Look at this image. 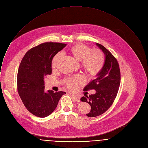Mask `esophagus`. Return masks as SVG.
Returning a JSON list of instances; mask_svg holds the SVG:
<instances>
[{"instance_id": "obj_1", "label": "esophagus", "mask_w": 148, "mask_h": 148, "mask_svg": "<svg viewBox=\"0 0 148 148\" xmlns=\"http://www.w3.org/2000/svg\"><path fill=\"white\" fill-rule=\"evenodd\" d=\"M72 96L73 98L75 101H76L77 102H80V98L79 97H78L77 95H72Z\"/></svg>"}]
</instances>
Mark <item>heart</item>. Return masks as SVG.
I'll use <instances>...</instances> for the list:
<instances>
[{"label": "heart", "mask_w": 148, "mask_h": 148, "mask_svg": "<svg viewBox=\"0 0 148 148\" xmlns=\"http://www.w3.org/2000/svg\"><path fill=\"white\" fill-rule=\"evenodd\" d=\"M68 50L77 60L80 61L82 68L90 76H95L98 74L104 66L105 57L103 52L99 49H92L86 45L77 44L71 47ZM61 56V54L57 53L53 57L51 63L53 69L57 67ZM84 82V78L80 75L66 79L64 81L65 85L72 90H75Z\"/></svg>", "instance_id": "heart-1"}]
</instances>
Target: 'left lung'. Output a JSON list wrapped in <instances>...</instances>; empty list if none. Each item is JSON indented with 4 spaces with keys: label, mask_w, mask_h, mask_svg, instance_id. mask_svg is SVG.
Returning a JSON list of instances; mask_svg holds the SVG:
<instances>
[{
    "label": "left lung",
    "mask_w": 148,
    "mask_h": 148,
    "mask_svg": "<svg viewBox=\"0 0 148 148\" xmlns=\"http://www.w3.org/2000/svg\"><path fill=\"white\" fill-rule=\"evenodd\" d=\"M97 45L105 54V62L98 77L84 88V91L95 90L96 93L80 99L82 101L87 102L91 106L90 112L86 114L88 117L100 115L111 106L121 83V72L116 58L104 47L98 43Z\"/></svg>",
    "instance_id": "1"
}]
</instances>
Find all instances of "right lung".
<instances>
[{
  "instance_id": "add662e5",
  "label": "right lung",
  "mask_w": 148,
  "mask_h": 148,
  "mask_svg": "<svg viewBox=\"0 0 148 148\" xmlns=\"http://www.w3.org/2000/svg\"><path fill=\"white\" fill-rule=\"evenodd\" d=\"M66 44L45 42L29 50L18 71L17 90L24 106L34 115L44 118L56 109L65 92H45L44 78L51 73V60Z\"/></svg>"
}]
</instances>
